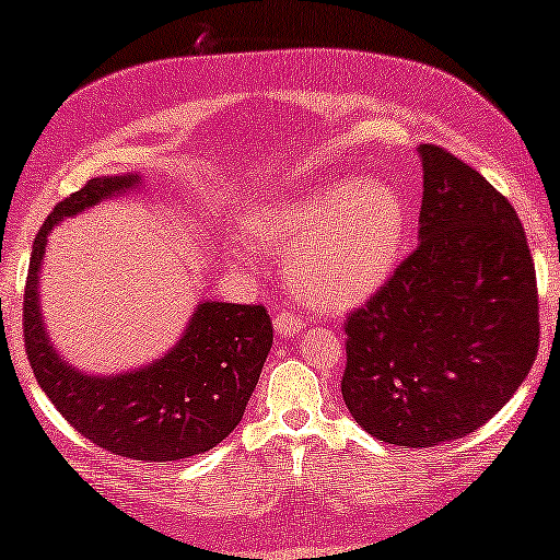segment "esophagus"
<instances>
[{
    "label": "esophagus",
    "mask_w": 560,
    "mask_h": 560,
    "mask_svg": "<svg viewBox=\"0 0 560 560\" xmlns=\"http://www.w3.org/2000/svg\"><path fill=\"white\" fill-rule=\"evenodd\" d=\"M272 326H275V334H278V336H285V339H290V336H298V334L303 331L301 318H295L293 313H285V311H278V313H275Z\"/></svg>",
    "instance_id": "1"
}]
</instances>
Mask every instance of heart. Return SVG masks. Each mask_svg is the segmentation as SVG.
<instances>
[{"instance_id":"obj_1","label":"heart","mask_w":560,"mask_h":560,"mask_svg":"<svg viewBox=\"0 0 560 560\" xmlns=\"http://www.w3.org/2000/svg\"><path fill=\"white\" fill-rule=\"evenodd\" d=\"M244 234L282 257V278L298 301L341 313L387 285L408 236V206L385 180H331L259 206Z\"/></svg>"}]
</instances>
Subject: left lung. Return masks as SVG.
<instances>
[{
  "label": "left lung",
  "instance_id": "1",
  "mask_svg": "<svg viewBox=\"0 0 560 560\" xmlns=\"http://www.w3.org/2000/svg\"><path fill=\"white\" fill-rule=\"evenodd\" d=\"M418 247L347 320L341 380L374 439L428 448L477 431L538 354V288L515 209L492 183L420 144Z\"/></svg>",
  "mask_w": 560,
  "mask_h": 560
}]
</instances>
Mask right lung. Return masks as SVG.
<instances>
[{"label":"right lung","instance_id":"1","mask_svg":"<svg viewBox=\"0 0 560 560\" xmlns=\"http://www.w3.org/2000/svg\"><path fill=\"white\" fill-rule=\"evenodd\" d=\"M142 175H98L60 201L35 236L25 285V349L37 385L91 443L137 462L203 454L240 425L272 347L262 305L201 301L163 357L94 374L68 362L43 320L40 272L48 236L66 219L137 194Z\"/></svg>","mask_w":560,"mask_h":560}]
</instances>
